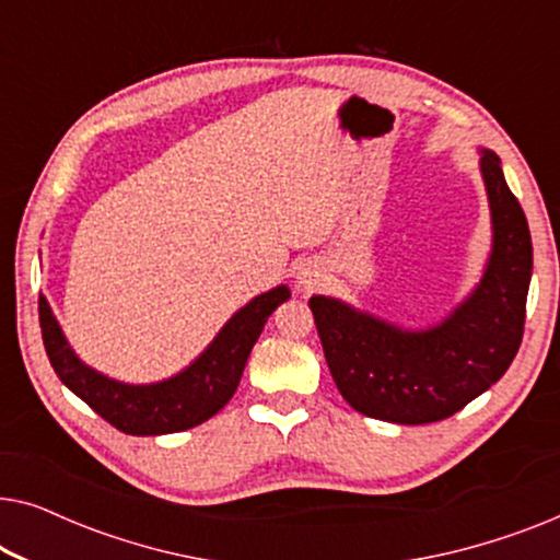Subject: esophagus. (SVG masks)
Masks as SVG:
<instances>
[{
    "mask_svg": "<svg viewBox=\"0 0 560 560\" xmlns=\"http://www.w3.org/2000/svg\"><path fill=\"white\" fill-rule=\"evenodd\" d=\"M313 282H316V278H311V275H303V278H301V288L308 290V288L313 285Z\"/></svg>",
    "mask_w": 560,
    "mask_h": 560,
    "instance_id": "34e87169",
    "label": "esophagus"
}]
</instances>
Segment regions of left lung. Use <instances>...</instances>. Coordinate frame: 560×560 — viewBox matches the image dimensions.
<instances>
[{
    "instance_id": "8db88e82",
    "label": "left lung",
    "mask_w": 560,
    "mask_h": 560,
    "mask_svg": "<svg viewBox=\"0 0 560 560\" xmlns=\"http://www.w3.org/2000/svg\"><path fill=\"white\" fill-rule=\"evenodd\" d=\"M481 175L492 209V257L479 288L443 324L402 331L334 298L308 301L336 387L362 416L400 425L454 416L508 372L523 343L530 229L494 152L481 158Z\"/></svg>"
}]
</instances>
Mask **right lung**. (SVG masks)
Returning <instances> with one entry per match:
<instances>
[{
  "label": "right lung",
  "instance_id": "add662e5",
  "mask_svg": "<svg viewBox=\"0 0 560 560\" xmlns=\"http://www.w3.org/2000/svg\"><path fill=\"white\" fill-rule=\"evenodd\" d=\"M290 298L285 285L257 295L221 328L209 349L188 370L158 385H121L79 362L63 339L50 305L40 295L43 343L60 382L81 397L106 423L129 435H163L188 431L224 408L236 393L244 364L267 318Z\"/></svg>",
  "mask_w": 560,
  "mask_h": 560
}]
</instances>
